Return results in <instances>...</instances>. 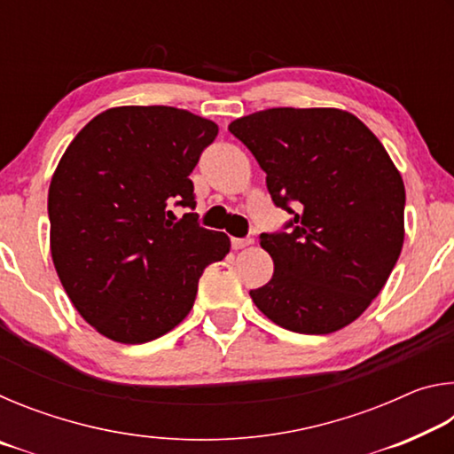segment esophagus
Listing matches in <instances>:
<instances>
[{"label": "esophagus", "mask_w": 454, "mask_h": 454, "mask_svg": "<svg viewBox=\"0 0 454 454\" xmlns=\"http://www.w3.org/2000/svg\"><path fill=\"white\" fill-rule=\"evenodd\" d=\"M252 242V238H232V248L234 250H242V248H246V246H250Z\"/></svg>", "instance_id": "obj_1"}]
</instances>
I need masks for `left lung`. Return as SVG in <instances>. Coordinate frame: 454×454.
<instances>
[{
	"mask_svg": "<svg viewBox=\"0 0 454 454\" xmlns=\"http://www.w3.org/2000/svg\"><path fill=\"white\" fill-rule=\"evenodd\" d=\"M228 129L266 172L272 202L292 214L286 230L260 234L274 274L252 301L292 333L350 325L403 250L404 184L384 145L336 107H272Z\"/></svg>",
	"mask_w": 454,
	"mask_h": 454,
	"instance_id": "1",
	"label": "left lung"
}]
</instances>
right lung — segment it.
Wrapping results in <instances>:
<instances>
[{
	"label": "right lung",
	"instance_id": "1",
	"mask_svg": "<svg viewBox=\"0 0 454 454\" xmlns=\"http://www.w3.org/2000/svg\"><path fill=\"white\" fill-rule=\"evenodd\" d=\"M218 126L170 106H121L83 126L53 172L50 246L72 304L99 334L142 344L188 317L204 268L230 238L176 220L194 210L188 178Z\"/></svg>",
	"mask_w": 454,
	"mask_h": 454
}]
</instances>
